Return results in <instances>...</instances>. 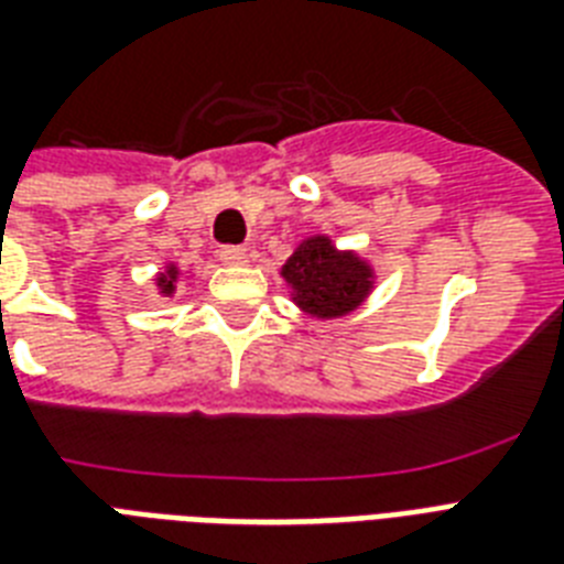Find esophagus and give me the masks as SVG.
<instances>
[{
  "label": "esophagus",
  "mask_w": 564,
  "mask_h": 564,
  "mask_svg": "<svg viewBox=\"0 0 564 564\" xmlns=\"http://www.w3.org/2000/svg\"><path fill=\"white\" fill-rule=\"evenodd\" d=\"M219 260L225 265H246L248 263V251L239 246H225L219 251Z\"/></svg>",
  "instance_id": "obj_1"
}]
</instances>
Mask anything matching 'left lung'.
<instances>
[{
  "label": "left lung",
  "instance_id": "left-lung-1",
  "mask_svg": "<svg viewBox=\"0 0 564 564\" xmlns=\"http://www.w3.org/2000/svg\"><path fill=\"white\" fill-rule=\"evenodd\" d=\"M301 313L339 318L357 310L375 286V269L354 251H339L330 237H307L281 269Z\"/></svg>",
  "mask_w": 564,
  "mask_h": 564
}]
</instances>
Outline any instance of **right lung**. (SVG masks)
I'll return each mask as SVG.
<instances>
[{"instance_id":"obj_1","label":"right lung","mask_w":564,"mask_h":564,"mask_svg":"<svg viewBox=\"0 0 564 564\" xmlns=\"http://www.w3.org/2000/svg\"><path fill=\"white\" fill-rule=\"evenodd\" d=\"M181 272H178V265L175 263H166V269H163L158 278H154V283H158V290H161V295H166L170 299L172 292H175V283H178Z\"/></svg>"}]
</instances>
